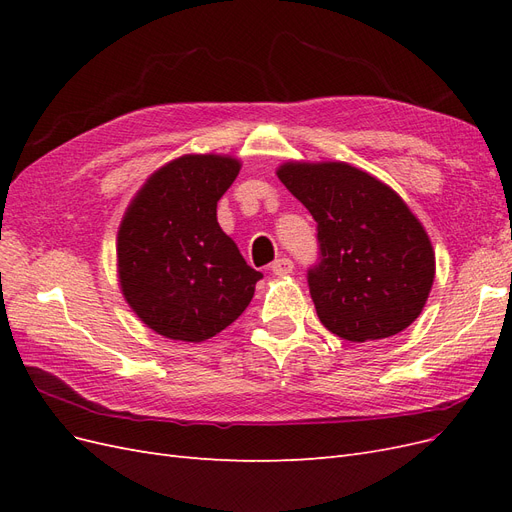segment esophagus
Instances as JSON below:
<instances>
[{
  "label": "esophagus",
  "mask_w": 512,
  "mask_h": 512,
  "mask_svg": "<svg viewBox=\"0 0 512 512\" xmlns=\"http://www.w3.org/2000/svg\"><path fill=\"white\" fill-rule=\"evenodd\" d=\"M292 269H294V262L290 260V258H277L273 265H271V271H273V275H288V273H292Z\"/></svg>",
  "instance_id": "esophagus-1"
}]
</instances>
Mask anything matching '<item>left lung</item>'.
<instances>
[{"label":"left lung","mask_w":512,"mask_h":512,"mask_svg":"<svg viewBox=\"0 0 512 512\" xmlns=\"http://www.w3.org/2000/svg\"><path fill=\"white\" fill-rule=\"evenodd\" d=\"M277 177L316 220L318 260L307 284L324 327L348 342L410 327L429 297L436 258L404 200L344 162H288Z\"/></svg>","instance_id":"1"}]
</instances>
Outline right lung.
I'll return each instance as SVG.
<instances>
[{"label":"right lung","instance_id":"add662e5","mask_svg":"<svg viewBox=\"0 0 512 512\" xmlns=\"http://www.w3.org/2000/svg\"><path fill=\"white\" fill-rule=\"evenodd\" d=\"M241 164L183 156L153 173L128 207L117 237L123 297L149 329L205 342L235 322L262 273L218 224V200Z\"/></svg>","mask_w":512,"mask_h":512}]
</instances>
